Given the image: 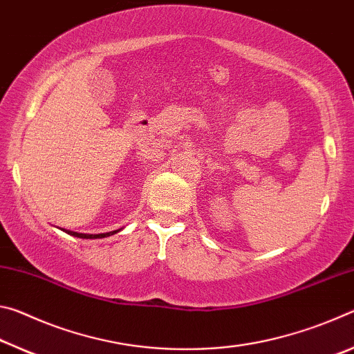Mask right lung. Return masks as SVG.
<instances>
[{
	"label": "right lung",
	"instance_id": "add662e5",
	"mask_svg": "<svg viewBox=\"0 0 354 354\" xmlns=\"http://www.w3.org/2000/svg\"><path fill=\"white\" fill-rule=\"evenodd\" d=\"M61 230H62L64 232H67V234H70V236L80 237V239H103V237H109V236L117 234V232L122 231V227H120V230H115V231L103 232V234H84V232H75V231H70V230H64V227H61Z\"/></svg>",
	"mask_w": 354,
	"mask_h": 354
}]
</instances>
